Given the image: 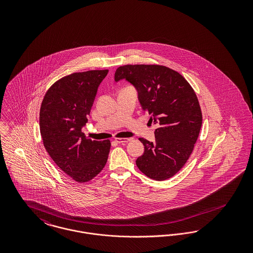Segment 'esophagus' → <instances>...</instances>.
<instances>
[{
    "mask_svg": "<svg viewBox=\"0 0 253 253\" xmlns=\"http://www.w3.org/2000/svg\"><path fill=\"white\" fill-rule=\"evenodd\" d=\"M116 142L118 143H128L129 141H131V138H121V137H118L115 139Z\"/></svg>",
    "mask_w": 253,
    "mask_h": 253,
    "instance_id": "34e87169",
    "label": "esophagus"
}]
</instances>
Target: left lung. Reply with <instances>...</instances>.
<instances>
[{"label":"left lung","mask_w":253,"mask_h":253,"mask_svg":"<svg viewBox=\"0 0 253 253\" xmlns=\"http://www.w3.org/2000/svg\"><path fill=\"white\" fill-rule=\"evenodd\" d=\"M126 80L137 91L143 111L157 124L156 142L144 138V153L136 166L155 180H166L185 165L193 153L202 125V113L192 86L180 74L155 64H128L115 73L118 83Z\"/></svg>","instance_id":"1"}]
</instances>
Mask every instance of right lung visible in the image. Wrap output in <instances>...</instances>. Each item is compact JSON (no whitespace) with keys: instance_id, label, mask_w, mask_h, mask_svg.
<instances>
[{"instance_id":"add662e5","label":"right lung","mask_w":253,"mask_h":253,"mask_svg":"<svg viewBox=\"0 0 253 253\" xmlns=\"http://www.w3.org/2000/svg\"><path fill=\"white\" fill-rule=\"evenodd\" d=\"M107 74L108 70H91L61 78L49 88L40 110L45 150L57 166L79 183L93 179L108 159L110 140H92L82 132Z\"/></svg>"}]
</instances>
